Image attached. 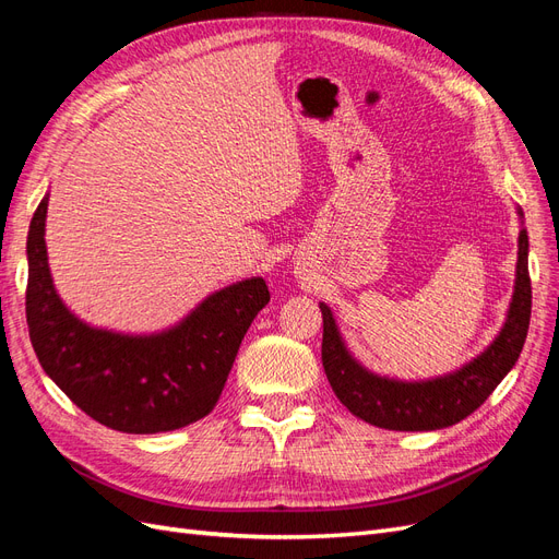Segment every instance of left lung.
Listing matches in <instances>:
<instances>
[{
	"label": "left lung",
	"mask_w": 559,
	"mask_h": 559,
	"mask_svg": "<svg viewBox=\"0 0 559 559\" xmlns=\"http://www.w3.org/2000/svg\"><path fill=\"white\" fill-rule=\"evenodd\" d=\"M518 214L522 216L520 210ZM527 253L530 238L522 228L518 238L515 292L499 335L476 359L441 378L403 382L370 373L347 352L331 308L319 302L321 319H324L321 364H324L335 396L352 415L389 431L443 429L478 411L497 384L509 376L527 337L532 317Z\"/></svg>",
	"instance_id": "left-lung-1"
}]
</instances>
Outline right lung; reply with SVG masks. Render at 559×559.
I'll return each instance as SVG.
<instances>
[{"instance_id": "add662e5", "label": "right lung", "mask_w": 559, "mask_h": 559, "mask_svg": "<svg viewBox=\"0 0 559 559\" xmlns=\"http://www.w3.org/2000/svg\"><path fill=\"white\" fill-rule=\"evenodd\" d=\"M48 195L27 233L25 314L46 376L99 425L123 433L189 427L216 405L247 329L270 300L261 277L207 296L177 326L126 335L67 310L46 257Z\"/></svg>"}]
</instances>
